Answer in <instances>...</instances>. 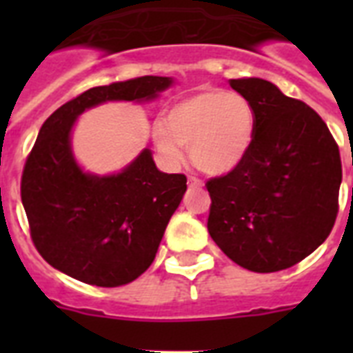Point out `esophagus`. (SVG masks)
Returning a JSON list of instances; mask_svg holds the SVG:
<instances>
[{
  "mask_svg": "<svg viewBox=\"0 0 353 353\" xmlns=\"http://www.w3.org/2000/svg\"><path fill=\"white\" fill-rule=\"evenodd\" d=\"M188 187L199 188V187H203V183H201V179H196V177H188Z\"/></svg>",
  "mask_w": 353,
  "mask_h": 353,
  "instance_id": "obj_1",
  "label": "esophagus"
}]
</instances>
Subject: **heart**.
<instances>
[{
    "label": "heart",
    "instance_id": "heart-1",
    "mask_svg": "<svg viewBox=\"0 0 353 353\" xmlns=\"http://www.w3.org/2000/svg\"><path fill=\"white\" fill-rule=\"evenodd\" d=\"M254 133L251 104L238 93L205 88L177 101L166 112L165 122L152 128V137L168 163L183 159L188 148L190 161L209 176H223L240 165Z\"/></svg>",
    "mask_w": 353,
    "mask_h": 353
}]
</instances>
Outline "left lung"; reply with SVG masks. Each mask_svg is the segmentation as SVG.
Here are the masks:
<instances>
[{"label": "left lung", "instance_id": "8db88e82", "mask_svg": "<svg viewBox=\"0 0 353 353\" xmlns=\"http://www.w3.org/2000/svg\"><path fill=\"white\" fill-rule=\"evenodd\" d=\"M252 108L251 148L227 176L207 183L210 238L241 268L274 273L312 254L335 223L339 148L301 101L263 79L229 80Z\"/></svg>", "mask_w": 353, "mask_h": 353}]
</instances>
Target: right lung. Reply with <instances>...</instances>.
Wrapping results in <instances>:
<instances>
[{"instance_id":"add662e5","label":"right lung","mask_w":353,"mask_h":353,"mask_svg":"<svg viewBox=\"0 0 353 353\" xmlns=\"http://www.w3.org/2000/svg\"><path fill=\"white\" fill-rule=\"evenodd\" d=\"M172 77L99 85L60 106L40 128L21 176L30 236L47 263L101 288L130 284L152 265L187 177L165 174L146 148L115 174L85 172L71 135L79 117L104 102H150Z\"/></svg>"}]
</instances>
